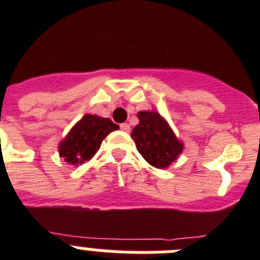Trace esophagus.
<instances>
[{
  "mask_svg": "<svg viewBox=\"0 0 260 260\" xmlns=\"http://www.w3.org/2000/svg\"><path fill=\"white\" fill-rule=\"evenodd\" d=\"M120 129L123 131V132H129L131 127L128 123H123V124H120Z\"/></svg>",
  "mask_w": 260,
  "mask_h": 260,
  "instance_id": "esophagus-1",
  "label": "esophagus"
}]
</instances>
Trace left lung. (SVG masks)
<instances>
[{"label":"left lung","mask_w":260,"mask_h":260,"mask_svg":"<svg viewBox=\"0 0 260 260\" xmlns=\"http://www.w3.org/2000/svg\"><path fill=\"white\" fill-rule=\"evenodd\" d=\"M137 118L140 123L131 135L137 150L153 167L167 168L179 158L184 145L156 111H140Z\"/></svg>","instance_id":"obj_1"}]
</instances>
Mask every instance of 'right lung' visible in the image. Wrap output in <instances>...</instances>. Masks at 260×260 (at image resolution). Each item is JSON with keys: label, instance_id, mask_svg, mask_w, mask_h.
Here are the masks:
<instances>
[{"label": "right lung", "instance_id": "right-lung-1", "mask_svg": "<svg viewBox=\"0 0 260 260\" xmlns=\"http://www.w3.org/2000/svg\"><path fill=\"white\" fill-rule=\"evenodd\" d=\"M118 128V124H114L110 119L86 114L59 142V155L72 166H79L85 160H90L98 151L105 137Z\"/></svg>", "mask_w": 260, "mask_h": 260}]
</instances>
